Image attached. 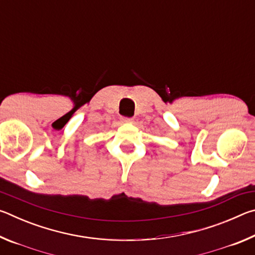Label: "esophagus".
<instances>
[{
	"mask_svg": "<svg viewBox=\"0 0 255 255\" xmlns=\"http://www.w3.org/2000/svg\"><path fill=\"white\" fill-rule=\"evenodd\" d=\"M132 118H130V117H123L122 118V122L123 123H126V124H128V123H132Z\"/></svg>",
	"mask_w": 255,
	"mask_h": 255,
	"instance_id": "obj_1",
	"label": "esophagus"
}]
</instances>
